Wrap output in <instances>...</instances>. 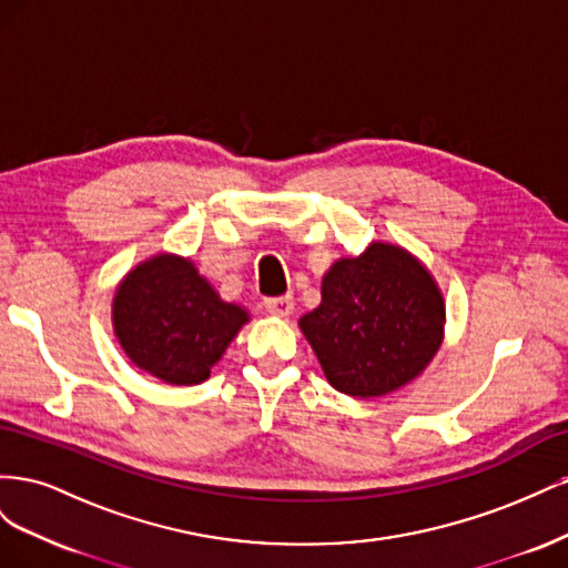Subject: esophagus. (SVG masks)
I'll return each instance as SVG.
<instances>
[{
    "label": "esophagus",
    "mask_w": 568,
    "mask_h": 568,
    "mask_svg": "<svg viewBox=\"0 0 568 568\" xmlns=\"http://www.w3.org/2000/svg\"><path fill=\"white\" fill-rule=\"evenodd\" d=\"M265 311L274 317H288L294 313V296H274L265 301Z\"/></svg>",
    "instance_id": "1"
}]
</instances>
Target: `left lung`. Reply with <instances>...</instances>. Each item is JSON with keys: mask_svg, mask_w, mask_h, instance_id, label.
I'll return each mask as SVG.
<instances>
[{"mask_svg": "<svg viewBox=\"0 0 568 568\" xmlns=\"http://www.w3.org/2000/svg\"><path fill=\"white\" fill-rule=\"evenodd\" d=\"M298 326L338 393L382 398L432 365L445 336V301L415 253L376 239L357 257L332 263L322 303Z\"/></svg>", "mask_w": 568, "mask_h": 568, "instance_id": "8db88e82", "label": "left lung"}]
</instances>
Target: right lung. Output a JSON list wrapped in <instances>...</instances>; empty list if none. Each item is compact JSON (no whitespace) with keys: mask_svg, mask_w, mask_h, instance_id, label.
<instances>
[{"mask_svg":"<svg viewBox=\"0 0 568 568\" xmlns=\"http://www.w3.org/2000/svg\"><path fill=\"white\" fill-rule=\"evenodd\" d=\"M111 322L134 367L170 386H196L251 315L244 305L222 301L192 257L161 251L120 280Z\"/></svg>","mask_w":568,"mask_h":568,"instance_id":"1","label":"right lung"}]
</instances>
